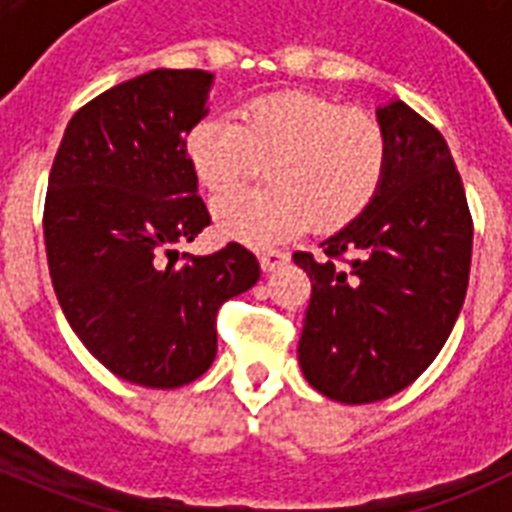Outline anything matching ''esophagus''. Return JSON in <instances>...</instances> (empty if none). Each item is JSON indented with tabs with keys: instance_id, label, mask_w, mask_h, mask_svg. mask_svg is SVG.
<instances>
[{
	"instance_id": "obj_1",
	"label": "esophagus",
	"mask_w": 512,
	"mask_h": 512,
	"mask_svg": "<svg viewBox=\"0 0 512 512\" xmlns=\"http://www.w3.org/2000/svg\"><path fill=\"white\" fill-rule=\"evenodd\" d=\"M287 261H289V253H284V251H261L259 253V264L266 274H269V271H277L279 266H284Z\"/></svg>"
}]
</instances>
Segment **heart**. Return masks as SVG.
<instances>
[{"instance_id": "obj_1", "label": "heart", "mask_w": 512, "mask_h": 512, "mask_svg": "<svg viewBox=\"0 0 512 512\" xmlns=\"http://www.w3.org/2000/svg\"><path fill=\"white\" fill-rule=\"evenodd\" d=\"M184 156L210 194L267 164L269 190L223 195L212 212L230 241L269 246L307 223L336 233L364 215L382 189L390 148L374 117L320 94L284 89L238 104L233 122H194L184 135Z\"/></svg>"}]
</instances>
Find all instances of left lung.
Masks as SVG:
<instances>
[{"label":"left lung","instance_id":"8db88e82","mask_svg":"<svg viewBox=\"0 0 512 512\" xmlns=\"http://www.w3.org/2000/svg\"><path fill=\"white\" fill-rule=\"evenodd\" d=\"M377 122L390 161L374 202L320 243L323 261L295 253L312 282L300 369L343 405L387 400L428 369L459 318L472 261L467 194L443 135L402 99L377 107Z\"/></svg>","mask_w":512,"mask_h":512}]
</instances>
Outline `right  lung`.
I'll return each mask as SVG.
<instances>
[{
  "mask_svg": "<svg viewBox=\"0 0 512 512\" xmlns=\"http://www.w3.org/2000/svg\"><path fill=\"white\" fill-rule=\"evenodd\" d=\"M215 74L153 69L84 104L66 125L45 197L48 269L89 354L125 382L174 390L217 354V310L259 282L238 243L179 264L210 225L184 135L210 112Z\"/></svg>",
  "mask_w": 512,
  "mask_h": 512,
  "instance_id": "1",
  "label": "right lung"
}]
</instances>
